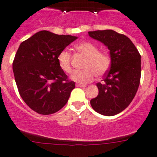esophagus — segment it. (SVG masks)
<instances>
[{
  "mask_svg": "<svg viewBox=\"0 0 157 157\" xmlns=\"http://www.w3.org/2000/svg\"><path fill=\"white\" fill-rule=\"evenodd\" d=\"M77 87H85L86 86L85 85H83V84H80V83H77Z\"/></svg>",
  "mask_w": 157,
  "mask_h": 157,
  "instance_id": "1",
  "label": "esophagus"
}]
</instances>
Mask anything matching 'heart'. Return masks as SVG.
Instances as JSON below:
<instances>
[{
	"label": "heart",
	"instance_id": "b5f03b06",
	"mask_svg": "<svg viewBox=\"0 0 157 157\" xmlns=\"http://www.w3.org/2000/svg\"><path fill=\"white\" fill-rule=\"evenodd\" d=\"M74 48L84 56L83 70L74 71L71 78L79 83H86L92 81L95 77H101L108 71L111 63L110 55L105 51H99L95 44L88 41L78 43L74 45ZM59 67L65 72L70 74L72 71L71 56L69 51L64 49L61 51L57 57Z\"/></svg>",
	"mask_w": 157,
	"mask_h": 157
}]
</instances>
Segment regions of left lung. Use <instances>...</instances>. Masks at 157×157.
<instances>
[{
  "instance_id": "obj_1",
  "label": "left lung",
  "mask_w": 157,
  "mask_h": 157,
  "mask_svg": "<svg viewBox=\"0 0 157 157\" xmlns=\"http://www.w3.org/2000/svg\"><path fill=\"white\" fill-rule=\"evenodd\" d=\"M89 35L110 49L111 64L102 83L96 84L98 95L90 101L92 108L105 116L125 110L135 98L141 80V55L131 40L113 30L89 31Z\"/></svg>"
}]
</instances>
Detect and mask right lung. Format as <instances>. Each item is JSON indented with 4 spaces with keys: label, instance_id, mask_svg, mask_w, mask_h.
<instances>
[{
    "label": "right lung",
    "instance_id": "add662e5",
    "mask_svg": "<svg viewBox=\"0 0 157 157\" xmlns=\"http://www.w3.org/2000/svg\"><path fill=\"white\" fill-rule=\"evenodd\" d=\"M77 38L41 31L19 46L13 62L15 80L23 101L36 113L52 114L68 101L75 83L59 67L57 57Z\"/></svg>",
    "mask_w": 157,
    "mask_h": 157
}]
</instances>
